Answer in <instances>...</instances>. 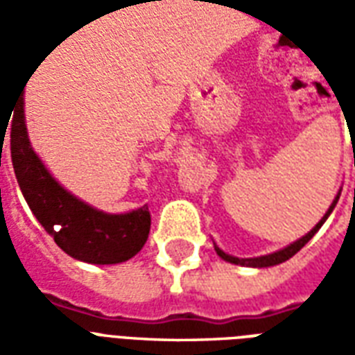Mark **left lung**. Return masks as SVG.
Listing matches in <instances>:
<instances>
[{"instance_id":"8db88e82","label":"left lung","mask_w":355,"mask_h":355,"mask_svg":"<svg viewBox=\"0 0 355 355\" xmlns=\"http://www.w3.org/2000/svg\"><path fill=\"white\" fill-rule=\"evenodd\" d=\"M338 198H340V193L336 196L335 201L331 203V207H329L327 213L323 215V218H321L320 223L313 226L312 230L308 232L306 236H302V238H300V239H297L295 243H291V245H287V247H285V249H282V251H275V253L264 254V257H254V259H238V257H232V254H226L223 251V249H220V247L215 245L216 254H218L220 259H224V261H226V262H232V264H241V266H251V268H268V266H275V264H282V262L289 261L293 254H297L298 251H300V249H302V247H304L306 243H308V241H310V239L313 238V234L320 230L321 224L327 220V216L331 215V213H333V209H335Z\"/></svg>"}]
</instances>
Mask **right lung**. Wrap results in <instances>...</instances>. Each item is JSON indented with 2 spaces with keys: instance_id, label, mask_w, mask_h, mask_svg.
Segmentation results:
<instances>
[{
  "instance_id": "1",
  "label": "right lung",
  "mask_w": 355,
  "mask_h": 355,
  "mask_svg": "<svg viewBox=\"0 0 355 355\" xmlns=\"http://www.w3.org/2000/svg\"><path fill=\"white\" fill-rule=\"evenodd\" d=\"M11 114L15 175L28 207L55 243L72 259L89 264H117L139 253L150 234L146 205L125 215H108L78 200L58 184L30 146L22 94Z\"/></svg>"
}]
</instances>
